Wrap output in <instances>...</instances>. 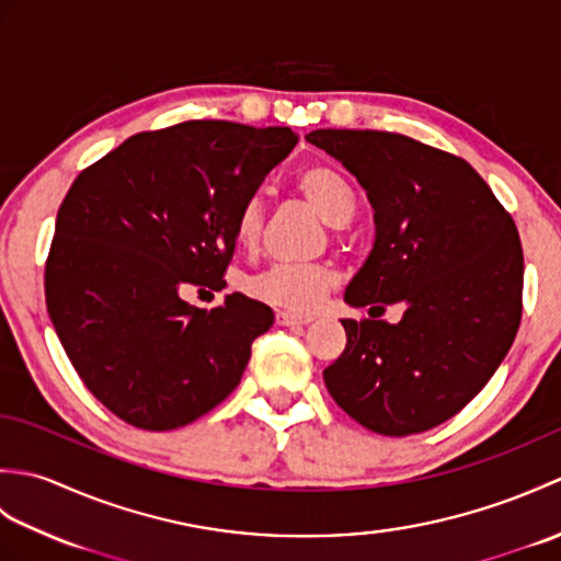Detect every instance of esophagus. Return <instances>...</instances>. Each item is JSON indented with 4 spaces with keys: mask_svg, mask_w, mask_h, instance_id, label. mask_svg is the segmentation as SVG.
I'll return each mask as SVG.
<instances>
[{
    "mask_svg": "<svg viewBox=\"0 0 561 561\" xmlns=\"http://www.w3.org/2000/svg\"><path fill=\"white\" fill-rule=\"evenodd\" d=\"M274 320H277V325H282V328H301V325L311 323L313 318L296 316V313H289V311H277V316H274Z\"/></svg>",
    "mask_w": 561,
    "mask_h": 561,
    "instance_id": "esophagus-1",
    "label": "esophagus"
}]
</instances>
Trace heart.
Wrapping results in <instances>:
<instances>
[{
	"instance_id": "obj_1",
	"label": "heart",
	"mask_w": 561,
	"mask_h": 561,
	"mask_svg": "<svg viewBox=\"0 0 561 561\" xmlns=\"http://www.w3.org/2000/svg\"><path fill=\"white\" fill-rule=\"evenodd\" d=\"M294 190L320 219L332 229L347 224L356 211V195L335 165L308 163L296 173ZM265 229V205L260 197H248L236 211L233 236L236 243L253 250ZM335 287V272L320 262H274L250 282L255 299L289 313H311L325 301Z\"/></svg>"
}]
</instances>
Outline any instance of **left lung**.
<instances>
[{
  "instance_id": "left-lung-1",
  "label": "left lung",
  "mask_w": 561,
  "mask_h": 561,
  "mask_svg": "<svg viewBox=\"0 0 561 561\" xmlns=\"http://www.w3.org/2000/svg\"><path fill=\"white\" fill-rule=\"evenodd\" d=\"M374 207L376 243L344 301L400 323L344 318L347 347L325 371L340 408L383 436L450 420L486 386L516 340L523 248L516 224L472 165L412 137L316 129Z\"/></svg>"
}]
</instances>
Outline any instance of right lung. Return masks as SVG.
Masks as SVG:
<instances>
[{"instance_id": "right-lung-1", "label": "right lung", "mask_w": 561, "mask_h": 561, "mask_svg": "<svg viewBox=\"0 0 561 561\" xmlns=\"http://www.w3.org/2000/svg\"><path fill=\"white\" fill-rule=\"evenodd\" d=\"M296 141L289 127L187 121L125 139L71 183L45 304L83 386L123 422L169 432L241 383L272 311L243 294L197 308L181 291L226 287L236 211Z\"/></svg>"}]
</instances>
